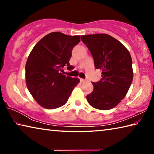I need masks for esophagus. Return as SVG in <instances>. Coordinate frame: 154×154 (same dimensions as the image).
<instances>
[{"mask_svg":"<svg viewBox=\"0 0 154 154\" xmlns=\"http://www.w3.org/2000/svg\"><path fill=\"white\" fill-rule=\"evenodd\" d=\"M80 82H82V83L85 82V79H80Z\"/></svg>","mask_w":154,"mask_h":154,"instance_id":"1","label":"esophagus"}]
</instances>
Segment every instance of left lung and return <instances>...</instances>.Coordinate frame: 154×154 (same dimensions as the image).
I'll list each match as a JSON object with an SVG mask.
<instances>
[{
  "label": "left lung",
  "instance_id": "1",
  "mask_svg": "<svg viewBox=\"0 0 154 154\" xmlns=\"http://www.w3.org/2000/svg\"><path fill=\"white\" fill-rule=\"evenodd\" d=\"M92 55L102 78L92 83L94 90L87 95L90 105L100 110L113 109L126 96L133 79L131 56L123 44L106 34L81 36Z\"/></svg>",
  "mask_w": 154,
  "mask_h": 154
}]
</instances>
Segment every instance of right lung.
<instances>
[{
  "label": "right lung",
  "instance_id": "right-lung-1",
  "mask_svg": "<svg viewBox=\"0 0 154 154\" xmlns=\"http://www.w3.org/2000/svg\"><path fill=\"white\" fill-rule=\"evenodd\" d=\"M80 36H69L59 32L44 36L34 47L26 64V83L31 95L43 108L54 109L63 106L78 78L63 75L62 68H71L72 50Z\"/></svg>",
  "mask_w": 154,
  "mask_h": 154
}]
</instances>
